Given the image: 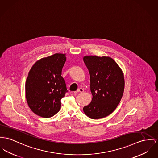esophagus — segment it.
I'll list each match as a JSON object with an SVG mask.
<instances>
[{
  "instance_id": "1",
  "label": "esophagus",
  "mask_w": 158,
  "mask_h": 158,
  "mask_svg": "<svg viewBox=\"0 0 158 158\" xmlns=\"http://www.w3.org/2000/svg\"><path fill=\"white\" fill-rule=\"evenodd\" d=\"M83 92H84V90H83V89H82V88L78 89L76 91V92H80V93H83Z\"/></svg>"
}]
</instances>
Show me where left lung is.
Listing matches in <instances>:
<instances>
[{"label":"left lung","mask_w":158,"mask_h":158,"mask_svg":"<svg viewBox=\"0 0 158 158\" xmlns=\"http://www.w3.org/2000/svg\"><path fill=\"white\" fill-rule=\"evenodd\" d=\"M83 60L90 77V90L93 96L84 113L92 119L105 117L112 113L123 96L125 80L122 71L110 57L84 56Z\"/></svg>","instance_id":"left-lung-1"}]
</instances>
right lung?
Segmentation results:
<instances>
[{
    "label": "right lung",
    "mask_w": 158,
    "mask_h": 158,
    "mask_svg": "<svg viewBox=\"0 0 158 158\" xmlns=\"http://www.w3.org/2000/svg\"><path fill=\"white\" fill-rule=\"evenodd\" d=\"M65 54L56 53L33 64L26 81V98L29 106L38 116L49 118L61 107V99L68 92L61 76Z\"/></svg>",
    "instance_id": "add662e5"
}]
</instances>
